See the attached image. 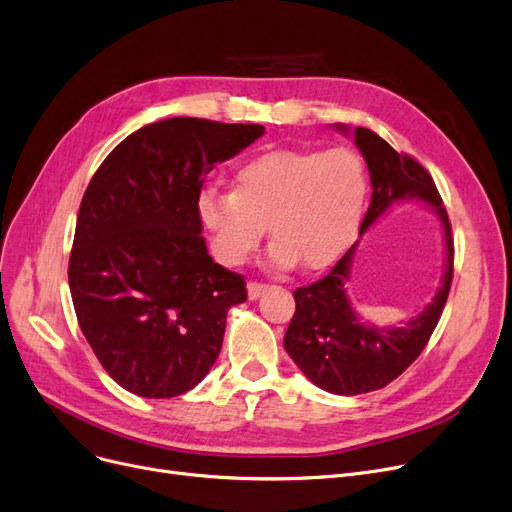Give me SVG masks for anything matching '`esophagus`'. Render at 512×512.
<instances>
[{
  "mask_svg": "<svg viewBox=\"0 0 512 512\" xmlns=\"http://www.w3.org/2000/svg\"><path fill=\"white\" fill-rule=\"evenodd\" d=\"M265 291H268V284H263V282H249L247 284V293H249V299L251 301H255V299H259Z\"/></svg>",
  "mask_w": 512,
  "mask_h": 512,
  "instance_id": "1",
  "label": "esophagus"
}]
</instances>
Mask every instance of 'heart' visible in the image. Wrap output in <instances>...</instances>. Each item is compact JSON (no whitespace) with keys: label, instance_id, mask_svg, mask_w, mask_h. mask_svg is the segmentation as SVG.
Returning <instances> with one entry per match:
<instances>
[{"label":"heart","instance_id":"heart-1","mask_svg":"<svg viewBox=\"0 0 512 512\" xmlns=\"http://www.w3.org/2000/svg\"><path fill=\"white\" fill-rule=\"evenodd\" d=\"M366 196V167L353 150H274L236 171L234 192L207 188L196 207L224 263L247 261L270 226L276 265L320 270L345 251Z\"/></svg>","mask_w":512,"mask_h":512}]
</instances>
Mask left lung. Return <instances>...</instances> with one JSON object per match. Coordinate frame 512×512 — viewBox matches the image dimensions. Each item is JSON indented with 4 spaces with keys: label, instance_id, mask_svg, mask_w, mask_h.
Wrapping results in <instances>:
<instances>
[{
    "label": "left lung",
    "instance_id": "8db88e82",
    "mask_svg": "<svg viewBox=\"0 0 512 512\" xmlns=\"http://www.w3.org/2000/svg\"><path fill=\"white\" fill-rule=\"evenodd\" d=\"M335 127L347 133L345 125L337 123ZM353 140L368 165L372 184L370 207L362 219L360 234L395 203H427L443 226L446 272L437 295L418 316L387 328L360 322L351 307L345 284L358 242L335 263L328 276L297 288V307L286 328L284 349L311 383L337 395L383 389L418 358L441 318L454 276L452 226L429 171L366 127H355Z\"/></svg>",
    "mask_w": 512,
    "mask_h": 512
}]
</instances>
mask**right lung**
Masks as SVG:
<instances>
[{"instance_id": "1", "label": "right lung", "mask_w": 512, "mask_h": 512, "mask_svg": "<svg viewBox=\"0 0 512 512\" xmlns=\"http://www.w3.org/2000/svg\"><path fill=\"white\" fill-rule=\"evenodd\" d=\"M261 125L173 117L127 136L94 173L77 215L69 286L110 379L140 397L194 389L215 364L244 278L213 263L198 219L205 175Z\"/></svg>"}]
</instances>
